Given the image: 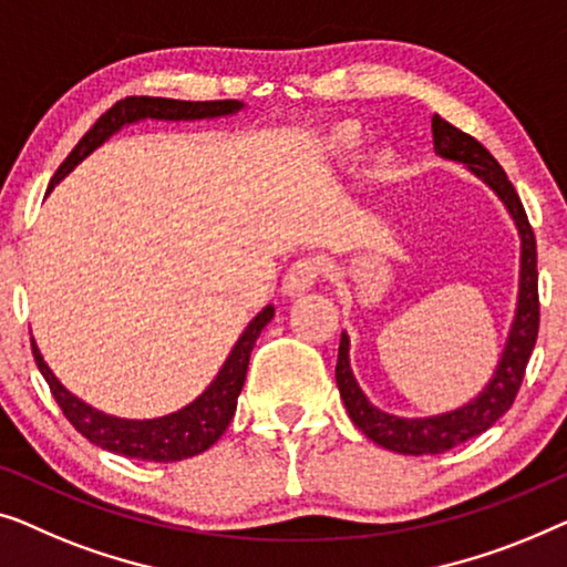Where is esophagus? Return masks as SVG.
<instances>
[{"instance_id":"34e87169","label":"esophagus","mask_w":567,"mask_h":567,"mask_svg":"<svg viewBox=\"0 0 567 567\" xmlns=\"http://www.w3.org/2000/svg\"><path fill=\"white\" fill-rule=\"evenodd\" d=\"M321 259L316 257H302L298 261H292L290 269L285 272L282 292L287 298H298V295L308 292L310 287L316 285L318 277H321Z\"/></svg>"}]
</instances>
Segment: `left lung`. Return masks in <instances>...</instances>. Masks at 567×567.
Here are the masks:
<instances>
[{
  "instance_id": "8db88e82",
  "label": "left lung",
  "mask_w": 567,
  "mask_h": 567,
  "mask_svg": "<svg viewBox=\"0 0 567 567\" xmlns=\"http://www.w3.org/2000/svg\"><path fill=\"white\" fill-rule=\"evenodd\" d=\"M434 151L450 162L467 164V169L481 177L493 193H496L512 213V218L522 236V280H519V302H516V316L508 331V341L501 362L493 372L488 385L473 401L454 409L442 416L429 419H398L390 413L374 409L367 401L362 388L357 385L352 367H349V339L341 333L339 360H337V385L341 401L347 405L349 419L354 421L362 434L370 436L374 444L385 446L390 452L401 454H442L452 446L473 440L491 429L504 413L512 409L516 393H519L526 362H529L534 341L539 331V290H537V241L534 230L526 218L524 205L516 195L512 182L501 164L491 156V151L475 141L473 135L462 133L460 127L446 123L444 117L434 115L432 121Z\"/></svg>"
}]
</instances>
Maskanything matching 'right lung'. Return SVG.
<instances>
[{
    "instance_id": "right-lung-1",
    "label": "right lung",
    "mask_w": 567,
    "mask_h": 567,
    "mask_svg": "<svg viewBox=\"0 0 567 567\" xmlns=\"http://www.w3.org/2000/svg\"><path fill=\"white\" fill-rule=\"evenodd\" d=\"M244 105L238 100H213V102H187V100H166V97H125L115 102L105 115L94 123L90 131L84 133V138L76 143L74 151L63 158L59 172L53 174L51 187L66 177L74 166L92 154L94 148L102 146L110 135L121 131L123 125L146 121V117H156V121H203V117H220L230 115ZM275 308L267 306L254 321L246 326L241 339L236 341V347L230 349L226 364L220 367L218 378L207 385L205 393L177 413L162 419H148V421H127L117 416H107L84 401H79L76 395H71L66 388L61 385L59 378L51 372V367L45 364L41 357V349L33 344V357L38 370L51 388L55 403L61 405L63 416L71 421V426L76 429L84 440L102 446V450L125 454V457L135 460H148V462H179L187 457H195L220 440L226 432L230 419L236 413V401L241 393L244 380H246V367H249L251 349L257 344L259 333L265 326L272 321Z\"/></svg>"
}]
</instances>
